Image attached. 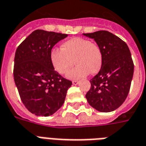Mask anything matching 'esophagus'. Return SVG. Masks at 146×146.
Wrapping results in <instances>:
<instances>
[{"mask_svg": "<svg viewBox=\"0 0 146 146\" xmlns=\"http://www.w3.org/2000/svg\"><path fill=\"white\" fill-rule=\"evenodd\" d=\"M79 83L78 81H76V80H74V81H72V84H74V85H77Z\"/></svg>", "mask_w": 146, "mask_h": 146, "instance_id": "obj_1", "label": "esophagus"}]
</instances>
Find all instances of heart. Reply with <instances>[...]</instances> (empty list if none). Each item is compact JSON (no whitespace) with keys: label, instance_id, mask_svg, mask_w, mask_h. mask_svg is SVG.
Instances as JSON below:
<instances>
[{"label":"heart","instance_id":"heart-1","mask_svg":"<svg viewBox=\"0 0 146 146\" xmlns=\"http://www.w3.org/2000/svg\"><path fill=\"white\" fill-rule=\"evenodd\" d=\"M61 47L52 48L50 52V62L58 73L67 74L74 62L77 65L68 75L71 79L82 78L90 72L96 74L100 71L103 55L97 44L84 38L73 37L64 42Z\"/></svg>","mask_w":146,"mask_h":146}]
</instances>
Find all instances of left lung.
<instances>
[{
	"label": "left lung",
	"instance_id": "8db88e82",
	"mask_svg": "<svg viewBox=\"0 0 146 146\" xmlns=\"http://www.w3.org/2000/svg\"><path fill=\"white\" fill-rule=\"evenodd\" d=\"M84 35L94 39L103 55L100 70L90 81L87 100L98 111H113L123 104L130 89L134 64L129 48L120 38L106 30Z\"/></svg>",
	"mask_w": 146,
	"mask_h": 146
}]
</instances>
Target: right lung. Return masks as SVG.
<instances>
[{
	"mask_svg": "<svg viewBox=\"0 0 146 146\" xmlns=\"http://www.w3.org/2000/svg\"><path fill=\"white\" fill-rule=\"evenodd\" d=\"M67 34L36 30L18 46L13 78L20 99L36 116H48L65 102L72 81L64 78L52 65L50 52Z\"/></svg>",
	"mask_w": 146,
	"mask_h": 146,
	"instance_id": "right-lung-1",
	"label": "right lung"
}]
</instances>
